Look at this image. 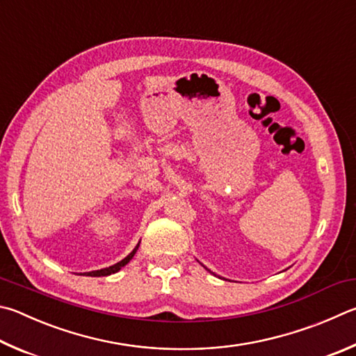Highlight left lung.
Listing matches in <instances>:
<instances>
[{"mask_svg":"<svg viewBox=\"0 0 356 356\" xmlns=\"http://www.w3.org/2000/svg\"><path fill=\"white\" fill-rule=\"evenodd\" d=\"M205 269H207V268H205ZM207 270H210V269H207ZM210 273H211V270H210ZM211 274H213V273H211Z\"/></svg>","mask_w":356,"mask_h":356,"instance_id":"1","label":"left lung"}]
</instances>
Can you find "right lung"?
<instances>
[{
    "label": "right lung",
    "instance_id": "1",
    "mask_svg": "<svg viewBox=\"0 0 356 356\" xmlns=\"http://www.w3.org/2000/svg\"><path fill=\"white\" fill-rule=\"evenodd\" d=\"M138 245H140V243H138L137 245H135V249L131 252V254H129L126 258H122L121 261L113 264V266H108V268H104V269H98V270H92V273H83V275H90V277H106V275H111V274L118 273V270H120L122 266H126V264L132 260L134 255H135V252L138 250Z\"/></svg>",
    "mask_w": 356,
    "mask_h": 356
}]
</instances>
